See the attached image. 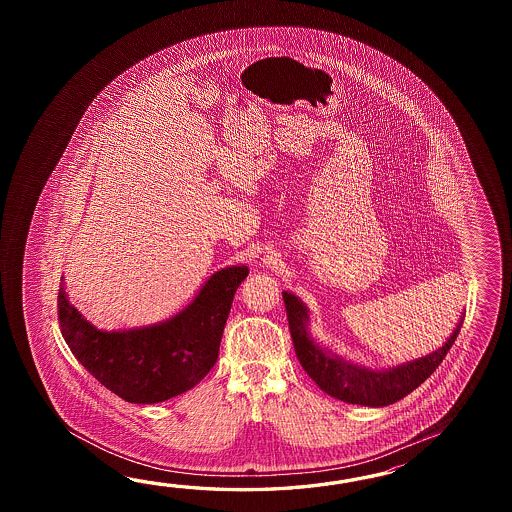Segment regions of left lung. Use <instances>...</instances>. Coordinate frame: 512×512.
Instances as JSON below:
<instances>
[{"instance_id": "1", "label": "left lung", "mask_w": 512, "mask_h": 512, "mask_svg": "<svg viewBox=\"0 0 512 512\" xmlns=\"http://www.w3.org/2000/svg\"><path fill=\"white\" fill-rule=\"evenodd\" d=\"M282 294L294 351L307 375L318 384L322 392L338 401L371 408L397 403L408 393L414 392L415 388H419L445 359L446 353L456 342L465 318L461 316L443 348L395 368L371 370L368 366L340 357L326 346H320L311 337L309 309L304 302L293 293L283 291Z\"/></svg>"}]
</instances>
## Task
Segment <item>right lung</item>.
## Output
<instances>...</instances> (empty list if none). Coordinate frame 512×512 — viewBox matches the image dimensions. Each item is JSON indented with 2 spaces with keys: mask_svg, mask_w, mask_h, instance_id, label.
<instances>
[{
  "mask_svg": "<svg viewBox=\"0 0 512 512\" xmlns=\"http://www.w3.org/2000/svg\"><path fill=\"white\" fill-rule=\"evenodd\" d=\"M247 265L214 272L177 315L124 331H100L58 293L62 337L78 362L109 392L135 404L163 403L201 381L219 355L234 293Z\"/></svg>",
  "mask_w": 512,
  "mask_h": 512,
  "instance_id": "add662e5",
  "label": "right lung"
}]
</instances>
